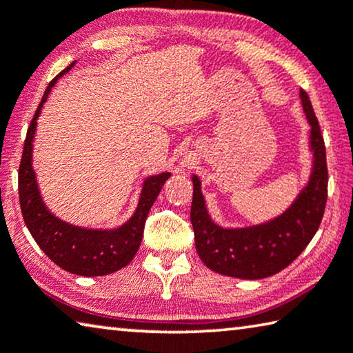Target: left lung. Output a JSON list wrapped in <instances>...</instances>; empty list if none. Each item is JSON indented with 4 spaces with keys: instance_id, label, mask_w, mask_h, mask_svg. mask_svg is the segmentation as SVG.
Returning <instances> with one entry per match:
<instances>
[{
    "instance_id": "obj_1",
    "label": "left lung",
    "mask_w": 353,
    "mask_h": 353,
    "mask_svg": "<svg viewBox=\"0 0 353 353\" xmlns=\"http://www.w3.org/2000/svg\"><path fill=\"white\" fill-rule=\"evenodd\" d=\"M303 111L311 125L310 146L312 171L307 185L292 205L262 225L225 229L215 225L201 193V181L193 176V201L190 220L201 261L216 273L242 279L275 275L297 259L321 225L327 204L328 170L325 143L305 89H300Z\"/></svg>"
}]
</instances>
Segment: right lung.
<instances>
[{
	"mask_svg": "<svg viewBox=\"0 0 353 353\" xmlns=\"http://www.w3.org/2000/svg\"><path fill=\"white\" fill-rule=\"evenodd\" d=\"M75 61L61 74L50 81L48 88L43 94L42 102L39 103L36 114L32 117L26 132V139L23 146L19 168V198L21 215L25 225L31 232L43 253L52 259L56 265L64 268L65 272L81 276H102L121 270L128 265L135 257L137 251L141 245L144 223H146L150 207L159 196L161 187L165 185L170 172L150 176L143 183L141 196L138 201L135 214L124 225L99 231V229H86L72 226L69 223L59 220L47 209L41 198L34 170H32V141L37 127V117L41 114L43 103L52 88L56 85L59 77L67 74Z\"/></svg>",
	"mask_w": 353,
	"mask_h": 353,
	"instance_id": "1",
	"label": "right lung"
}]
</instances>
